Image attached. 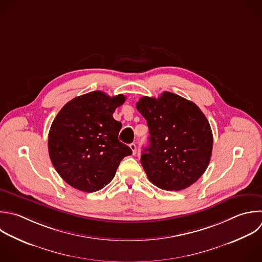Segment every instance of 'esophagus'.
<instances>
[{"mask_svg":"<svg viewBox=\"0 0 262 262\" xmlns=\"http://www.w3.org/2000/svg\"><path fill=\"white\" fill-rule=\"evenodd\" d=\"M129 146H130L131 150H132L133 155H136V151H137V149H136V145H135V143H131V144H129Z\"/></svg>","mask_w":262,"mask_h":262,"instance_id":"esophagus-1","label":"esophagus"}]
</instances>
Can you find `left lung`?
<instances>
[{
    "label": "left lung",
    "instance_id": "obj_1",
    "mask_svg": "<svg viewBox=\"0 0 262 262\" xmlns=\"http://www.w3.org/2000/svg\"><path fill=\"white\" fill-rule=\"evenodd\" d=\"M136 108L149 130V146L141 155L149 181L165 190L190 186L206 171L212 154L213 135L203 112L171 92L141 97Z\"/></svg>",
    "mask_w": 262,
    "mask_h": 262
}]
</instances>
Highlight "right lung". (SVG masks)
<instances>
[{"mask_svg": "<svg viewBox=\"0 0 262 262\" xmlns=\"http://www.w3.org/2000/svg\"><path fill=\"white\" fill-rule=\"evenodd\" d=\"M122 94L110 97L93 91L69 101L54 119L48 136L51 162L71 186L93 192L108 184L120 162L132 155L118 139L122 124L113 118L125 102Z\"/></svg>", "mask_w": 262, "mask_h": 262, "instance_id": "1", "label": "right lung"}]
</instances>
